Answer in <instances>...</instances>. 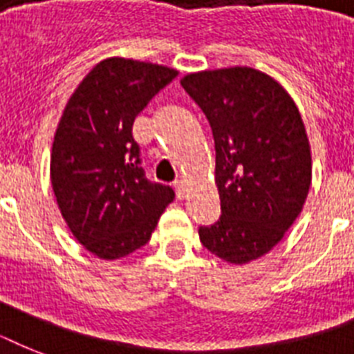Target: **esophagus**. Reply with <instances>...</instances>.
Returning a JSON list of instances; mask_svg holds the SVG:
<instances>
[{"instance_id": "34e87169", "label": "esophagus", "mask_w": 354, "mask_h": 354, "mask_svg": "<svg viewBox=\"0 0 354 354\" xmlns=\"http://www.w3.org/2000/svg\"><path fill=\"white\" fill-rule=\"evenodd\" d=\"M174 189H176V196L180 200L185 198V194H187V185H185V182L183 180H178L176 183H174Z\"/></svg>"}]
</instances>
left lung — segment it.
<instances>
[{
    "label": "left lung",
    "instance_id": "obj_1",
    "mask_svg": "<svg viewBox=\"0 0 354 354\" xmlns=\"http://www.w3.org/2000/svg\"><path fill=\"white\" fill-rule=\"evenodd\" d=\"M180 82L215 139L222 215L200 227V241L226 263L255 261L285 236L307 200L313 158L299 110L279 82L246 66Z\"/></svg>",
    "mask_w": 354,
    "mask_h": 354
}]
</instances>
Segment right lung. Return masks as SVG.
<instances>
[{"label": "right lung", "mask_w": 354, "mask_h": 354, "mask_svg": "<svg viewBox=\"0 0 354 354\" xmlns=\"http://www.w3.org/2000/svg\"><path fill=\"white\" fill-rule=\"evenodd\" d=\"M176 69L132 58L102 60L69 97L51 150V185L73 236L93 255L121 259L150 241L174 200L145 178L132 124Z\"/></svg>", "instance_id": "obj_1"}]
</instances>
